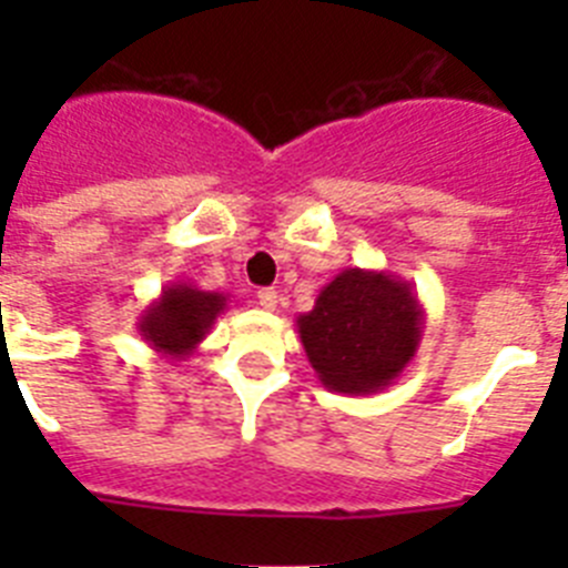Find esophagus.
I'll use <instances>...</instances> for the list:
<instances>
[{
  "instance_id": "obj_1",
  "label": "esophagus",
  "mask_w": 568,
  "mask_h": 568,
  "mask_svg": "<svg viewBox=\"0 0 568 568\" xmlns=\"http://www.w3.org/2000/svg\"><path fill=\"white\" fill-rule=\"evenodd\" d=\"M258 304L264 310H275L278 307V293L273 287H261L258 290Z\"/></svg>"
}]
</instances>
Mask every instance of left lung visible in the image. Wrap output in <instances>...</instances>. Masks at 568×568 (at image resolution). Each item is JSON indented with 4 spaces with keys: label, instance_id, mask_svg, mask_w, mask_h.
Segmentation results:
<instances>
[{
    "label": "left lung",
    "instance_id": "left-lung-1",
    "mask_svg": "<svg viewBox=\"0 0 568 568\" xmlns=\"http://www.w3.org/2000/svg\"><path fill=\"white\" fill-rule=\"evenodd\" d=\"M307 361L329 393L373 395L418 353L426 313L413 284L386 270L346 267L295 318Z\"/></svg>",
    "mask_w": 568,
    "mask_h": 568
}]
</instances>
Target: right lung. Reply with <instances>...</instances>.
Wrapping results in <instances>:
<instances>
[{"label": "right lung", "instance_id": "right-lung-1", "mask_svg": "<svg viewBox=\"0 0 568 568\" xmlns=\"http://www.w3.org/2000/svg\"><path fill=\"white\" fill-rule=\"evenodd\" d=\"M227 304L230 295L199 290L190 281H173L142 310L135 329L153 353L168 361H184L207 338Z\"/></svg>", "mask_w": 568, "mask_h": 568}]
</instances>
